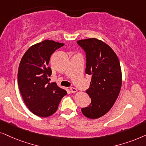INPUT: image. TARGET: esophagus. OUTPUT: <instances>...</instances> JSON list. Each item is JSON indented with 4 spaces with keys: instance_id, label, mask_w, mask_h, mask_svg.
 <instances>
[{
    "instance_id": "1",
    "label": "esophagus",
    "mask_w": 146,
    "mask_h": 146,
    "mask_svg": "<svg viewBox=\"0 0 146 146\" xmlns=\"http://www.w3.org/2000/svg\"><path fill=\"white\" fill-rule=\"evenodd\" d=\"M70 91H71L72 93L77 92V89L76 88H74V87H71V88H70Z\"/></svg>"
}]
</instances>
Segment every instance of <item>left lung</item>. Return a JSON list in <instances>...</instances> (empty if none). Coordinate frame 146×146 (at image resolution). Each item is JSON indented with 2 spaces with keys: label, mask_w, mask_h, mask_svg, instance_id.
Here are the masks:
<instances>
[{
  "label": "left lung",
  "mask_w": 146,
  "mask_h": 146,
  "mask_svg": "<svg viewBox=\"0 0 146 146\" xmlns=\"http://www.w3.org/2000/svg\"><path fill=\"white\" fill-rule=\"evenodd\" d=\"M77 43L86 52L85 73L91 75L86 91L91 102L81 111L85 117L98 119L111 110L118 98L122 84L121 66L113 50L102 40L90 38Z\"/></svg>",
  "instance_id": "obj_1"
}]
</instances>
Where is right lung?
Returning <instances> with one entry per match:
<instances>
[{
    "instance_id": "1",
    "label": "right lung",
    "mask_w": 146,
    "mask_h": 146,
    "mask_svg": "<svg viewBox=\"0 0 146 146\" xmlns=\"http://www.w3.org/2000/svg\"><path fill=\"white\" fill-rule=\"evenodd\" d=\"M63 43L44 40L32 45L19 64L18 85L29 110L35 115L46 117L57 111L61 99L67 94L55 83H49L50 57Z\"/></svg>"
}]
</instances>
